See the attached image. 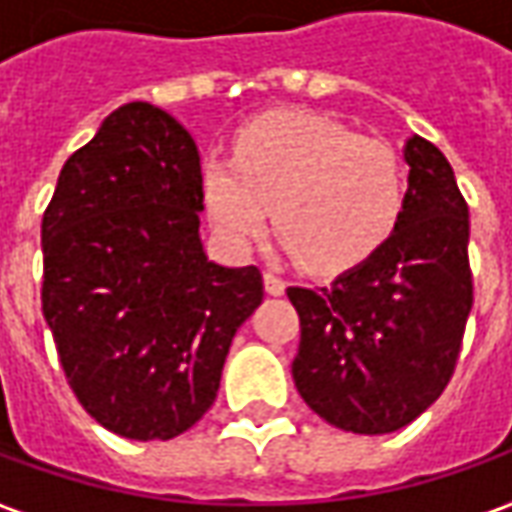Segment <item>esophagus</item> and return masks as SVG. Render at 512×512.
<instances>
[{"label": "esophagus", "mask_w": 512, "mask_h": 512, "mask_svg": "<svg viewBox=\"0 0 512 512\" xmlns=\"http://www.w3.org/2000/svg\"><path fill=\"white\" fill-rule=\"evenodd\" d=\"M263 283H266V291L274 294V297H280V294L286 291V280H283V277H277L274 272L263 274Z\"/></svg>", "instance_id": "esophagus-1"}]
</instances>
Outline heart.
Segmentation results:
<instances>
[{"instance_id": "b5f03b06", "label": "heart", "mask_w": 512, "mask_h": 512, "mask_svg": "<svg viewBox=\"0 0 512 512\" xmlns=\"http://www.w3.org/2000/svg\"><path fill=\"white\" fill-rule=\"evenodd\" d=\"M201 189L221 240L246 252L269 223L314 274L365 263L397 229L405 172L394 147L314 113H272L243 124L232 158L206 155Z\"/></svg>"}]
</instances>
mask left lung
<instances>
[{
	"label": "left lung",
	"mask_w": 512,
	"mask_h": 512,
	"mask_svg": "<svg viewBox=\"0 0 512 512\" xmlns=\"http://www.w3.org/2000/svg\"><path fill=\"white\" fill-rule=\"evenodd\" d=\"M408 192L391 238L331 286H291V377L311 411L351 433H391L448 388L473 306L467 203L448 158L408 138Z\"/></svg>",
	"instance_id": "8db88e82"
}]
</instances>
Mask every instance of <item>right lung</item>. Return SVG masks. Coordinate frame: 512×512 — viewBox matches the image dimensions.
<instances>
[{
	"label": "right lung",
	"instance_id": "obj_1",
	"mask_svg": "<svg viewBox=\"0 0 512 512\" xmlns=\"http://www.w3.org/2000/svg\"><path fill=\"white\" fill-rule=\"evenodd\" d=\"M201 209L198 147L147 101L104 118L47 203L42 311L81 408L124 439L189 431L263 300L257 266L206 257Z\"/></svg>",
	"mask_w": 512,
	"mask_h": 512
}]
</instances>
